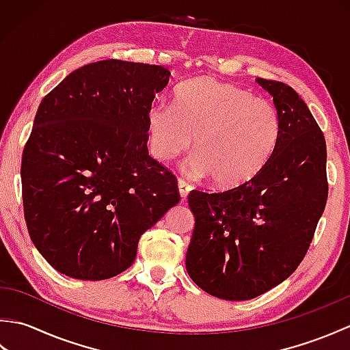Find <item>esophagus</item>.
<instances>
[{
	"label": "esophagus",
	"mask_w": 350,
	"mask_h": 350,
	"mask_svg": "<svg viewBox=\"0 0 350 350\" xmlns=\"http://www.w3.org/2000/svg\"><path fill=\"white\" fill-rule=\"evenodd\" d=\"M177 187H179V194H180V197H182L183 200L188 197L189 191L192 189V188H191V185L185 182L183 179H179V180H177Z\"/></svg>",
	"instance_id": "34e87169"
}]
</instances>
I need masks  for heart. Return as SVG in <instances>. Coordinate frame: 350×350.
<instances>
[{
  "mask_svg": "<svg viewBox=\"0 0 350 350\" xmlns=\"http://www.w3.org/2000/svg\"><path fill=\"white\" fill-rule=\"evenodd\" d=\"M280 114L271 100L230 83L197 78L182 85L176 107L161 103L148 114V137L156 159L171 161L189 150L194 176H212L232 188L258 174L280 138Z\"/></svg>",
  "mask_w": 350,
  "mask_h": 350,
  "instance_id": "heart-1",
  "label": "heart"
}]
</instances>
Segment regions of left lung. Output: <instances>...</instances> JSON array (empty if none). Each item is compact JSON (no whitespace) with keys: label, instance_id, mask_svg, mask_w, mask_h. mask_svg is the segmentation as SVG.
<instances>
[{"label":"left lung","instance_id":"obj_1","mask_svg":"<svg viewBox=\"0 0 350 350\" xmlns=\"http://www.w3.org/2000/svg\"><path fill=\"white\" fill-rule=\"evenodd\" d=\"M280 114V138L252 179L224 192L191 191L196 218L187 271L212 296L247 301L278 286L306 257L328 198L326 143L292 87L257 78Z\"/></svg>","mask_w":350,"mask_h":350}]
</instances>
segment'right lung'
Segmentation results:
<instances>
[{
  "label": "right lung",
  "mask_w": 350,
  "mask_h": 350,
  "mask_svg": "<svg viewBox=\"0 0 350 350\" xmlns=\"http://www.w3.org/2000/svg\"><path fill=\"white\" fill-rule=\"evenodd\" d=\"M162 66L103 60L66 77L40 102L22 153L28 233L68 277L107 280L179 203L177 179L148 154V114L167 90Z\"/></svg>",
  "instance_id": "obj_1"
}]
</instances>
